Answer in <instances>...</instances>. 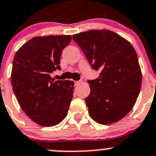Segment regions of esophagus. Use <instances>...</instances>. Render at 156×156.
I'll return each mask as SVG.
<instances>
[{
    "mask_svg": "<svg viewBox=\"0 0 156 156\" xmlns=\"http://www.w3.org/2000/svg\"><path fill=\"white\" fill-rule=\"evenodd\" d=\"M80 84H81V81H75V86L79 85Z\"/></svg>",
    "mask_w": 156,
    "mask_h": 156,
    "instance_id": "obj_1",
    "label": "esophagus"
}]
</instances>
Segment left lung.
Listing matches in <instances>:
<instances>
[{
    "label": "left lung",
    "instance_id": "8db88e82",
    "mask_svg": "<svg viewBox=\"0 0 156 156\" xmlns=\"http://www.w3.org/2000/svg\"><path fill=\"white\" fill-rule=\"evenodd\" d=\"M91 67L100 76L88 81L90 93L85 99L88 112L100 125L123 119L136 103L142 84L137 55L126 39L108 29L74 34Z\"/></svg>",
    "mask_w": 156,
    "mask_h": 156
}]
</instances>
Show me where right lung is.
<instances>
[{
	"label": "right lung",
	"mask_w": 156,
	"mask_h": 156,
	"mask_svg": "<svg viewBox=\"0 0 156 156\" xmlns=\"http://www.w3.org/2000/svg\"><path fill=\"white\" fill-rule=\"evenodd\" d=\"M71 35L34 37L16 53L11 82L20 107L36 124L51 127L67 115L74 82L54 81L50 73L60 69L62 51Z\"/></svg>",
	"instance_id": "add662e5"
}]
</instances>
